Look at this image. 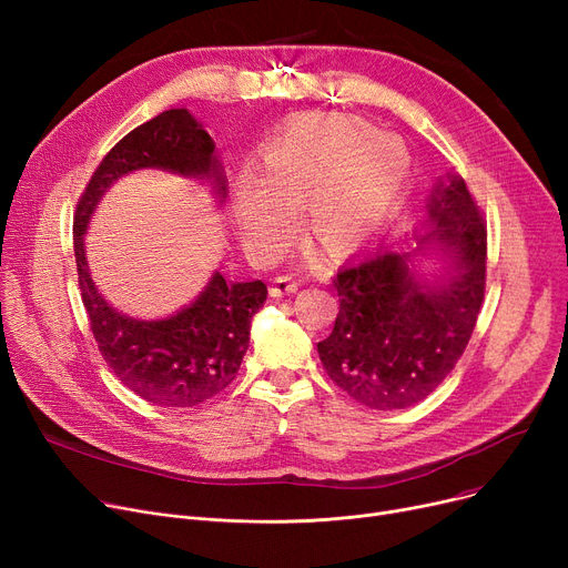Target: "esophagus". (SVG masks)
Returning a JSON list of instances; mask_svg holds the SVG:
<instances>
[{
	"mask_svg": "<svg viewBox=\"0 0 568 568\" xmlns=\"http://www.w3.org/2000/svg\"><path fill=\"white\" fill-rule=\"evenodd\" d=\"M300 281L292 278V276H276L272 287H268V292H272V296H281V294H290V292H296L300 290Z\"/></svg>",
	"mask_w": 568,
	"mask_h": 568,
	"instance_id": "obj_1",
	"label": "esophagus"
}]
</instances>
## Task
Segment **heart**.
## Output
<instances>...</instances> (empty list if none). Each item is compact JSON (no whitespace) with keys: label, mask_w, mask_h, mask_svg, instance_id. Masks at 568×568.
Returning a JSON list of instances; mask_svg holds the SVG:
<instances>
[{"label":"heart","mask_w":568,"mask_h":568,"mask_svg":"<svg viewBox=\"0 0 568 568\" xmlns=\"http://www.w3.org/2000/svg\"><path fill=\"white\" fill-rule=\"evenodd\" d=\"M407 168V149L392 135L375 138L371 126L341 116L306 119L266 146L262 176L239 179V232L253 255H272L306 203V234L332 253L352 251L392 206Z\"/></svg>","instance_id":"obj_1"}]
</instances>
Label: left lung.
Segmentation results:
<instances>
[{
    "label": "left lung",
    "instance_id": "left-lung-1",
    "mask_svg": "<svg viewBox=\"0 0 568 568\" xmlns=\"http://www.w3.org/2000/svg\"><path fill=\"white\" fill-rule=\"evenodd\" d=\"M428 234L454 260L456 276L419 285L409 253L382 246L334 278L338 315L320 362L336 386L373 409H403L428 398L463 356L486 294L488 230L465 179L435 186Z\"/></svg>",
    "mask_w": 568,
    "mask_h": 568
}]
</instances>
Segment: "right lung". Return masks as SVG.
<instances>
[{
    "label": "right lung",
    "instance_id": "add662e5",
    "mask_svg": "<svg viewBox=\"0 0 568 568\" xmlns=\"http://www.w3.org/2000/svg\"><path fill=\"white\" fill-rule=\"evenodd\" d=\"M140 168L212 176L225 195L214 140L184 110H165L133 129L103 156L73 214L80 296L99 352L129 389L161 407H193L221 394L248 349L251 320L266 300L262 281L227 283L214 274L197 300L168 320L140 322L116 313L89 278L82 234L112 182Z\"/></svg>",
    "mask_w": 568,
    "mask_h": 568
}]
</instances>
